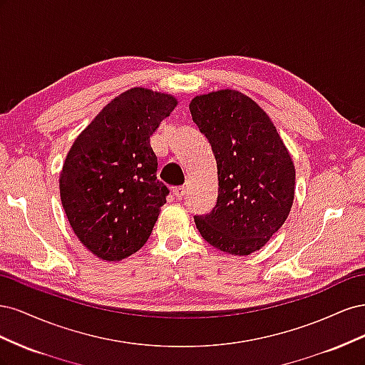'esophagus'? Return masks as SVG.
Here are the masks:
<instances>
[{
	"mask_svg": "<svg viewBox=\"0 0 365 365\" xmlns=\"http://www.w3.org/2000/svg\"><path fill=\"white\" fill-rule=\"evenodd\" d=\"M173 195H175L176 200H182L184 195H185V189H184V187H175Z\"/></svg>",
	"mask_w": 365,
	"mask_h": 365,
	"instance_id": "esophagus-1",
	"label": "esophagus"
}]
</instances>
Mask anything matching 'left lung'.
I'll list each match as a JSON object with an SVG mask.
<instances>
[{
  "instance_id": "left-lung-1",
  "label": "left lung",
  "mask_w": 365,
  "mask_h": 365,
  "mask_svg": "<svg viewBox=\"0 0 365 365\" xmlns=\"http://www.w3.org/2000/svg\"><path fill=\"white\" fill-rule=\"evenodd\" d=\"M192 118L217 164V201L195 216L210 245L233 256L260 250L288 217L295 195L292 158L268 114L236 90L196 96Z\"/></svg>"
}]
</instances>
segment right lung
I'll return each instance as SVG.
<instances>
[{
    "label": "right lung",
    "mask_w": 365,
    "mask_h": 365,
    "mask_svg": "<svg viewBox=\"0 0 365 365\" xmlns=\"http://www.w3.org/2000/svg\"><path fill=\"white\" fill-rule=\"evenodd\" d=\"M176 105L170 94L130 88L74 140L61 201L76 236L98 259L118 262L148 242L169 195L157 180L150 135Z\"/></svg>",
    "instance_id": "1"
}]
</instances>
